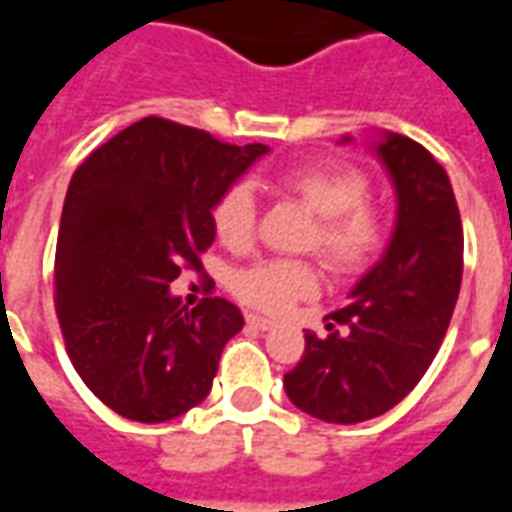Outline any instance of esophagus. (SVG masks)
I'll use <instances>...</instances> for the list:
<instances>
[{
	"label": "esophagus",
	"mask_w": 512,
	"mask_h": 512,
	"mask_svg": "<svg viewBox=\"0 0 512 512\" xmlns=\"http://www.w3.org/2000/svg\"><path fill=\"white\" fill-rule=\"evenodd\" d=\"M246 323H249V326H255V329H260V332H268V329H274V321H268V318H260V315H249V318H246Z\"/></svg>",
	"instance_id": "esophagus-1"
}]
</instances>
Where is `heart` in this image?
<instances>
[{
    "label": "heart",
    "mask_w": 512,
    "mask_h": 512,
    "mask_svg": "<svg viewBox=\"0 0 512 512\" xmlns=\"http://www.w3.org/2000/svg\"><path fill=\"white\" fill-rule=\"evenodd\" d=\"M277 186L318 216L310 249L334 274L365 271L386 244V219L367 202L370 180L354 167L310 164L285 169ZM213 233L227 249H246L255 238L257 200L246 183H233L213 200ZM321 288L318 271L304 260H263L235 277V296L255 310L282 315L312 299Z\"/></svg>",
    "instance_id": "b5f03b06"
}]
</instances>
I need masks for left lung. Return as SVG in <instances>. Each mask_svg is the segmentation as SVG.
Segmentation results:
<instances>
[{"mask_svg":"<svg viewBox=\"0 0 512 512\" xmlns=\"http://www.w3.org/2000/svg\"><path fill=\"white\" fill-rule=\"evenodd\" d=\"M376 150L397 191L392 241L285 373L293 406L337 425L381 417L419 384L461 290L463 227L444 167L408 136L386 134Z\"/></svg>","mask_w":512,"mask_h":512,"instance_id":"left-lung-1","label":"left lung"}]
</instances>
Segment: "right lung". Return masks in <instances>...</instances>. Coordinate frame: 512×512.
<instances>
[{
	"label": "right lung",
	"mask_w": 512,
	"mask_h": 512,
	"mask_svg": "<svg viewBox=\"0 0 512 512\" xmlns=\"http://www.w3.org/2000/svg\"><path fill=\"white\" fill-rule=\"evenodd\" d=\"M268 153L145 117L95 147L62 205L54 304L65 351L101 403L167 422L202 403L244 315L227 299L186 310L169 285L202 271L213 200Z\"/></svg>",
	"instance_id": "1"
}]
</instances>
